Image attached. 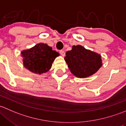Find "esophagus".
I'll list each match as a JSON object with an SVG mask.
<instances>
[{"label": "esophagus", "mask_w": 126, "mask_h": 126, "mask_svg": "<svg viewBox=\"0 0 126 126\" xmlns=\"http://www.w3.org/2000/svg\"><path fill=\"white\" fill-rule=\"evenodd\" d=\"M59 53L61 54L63 56H64L65 54V51H63V50H60V51H59Z\"/></svg>", "instance_id": "1"}]
</instances>
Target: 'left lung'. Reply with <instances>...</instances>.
Listing matches in <instances>:
<instances>
[{
	"label": "left lung",
	"instance_id": "1",
	"mask_svg": "<svg viewBox=\"0 0 126 126\" xmlns=\"http://www.w3.org/2000/svg\"><path fill=\"white\" fill-rule=\"evenodd\" d=\"M70 70L76 77L85 78L98 72L102 65L101 56L85 49L82 45H73L64 58Z\"/></svg>",
	"mask_w": 126,
	"mask_h": 126
}]
</instances>
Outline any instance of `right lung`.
<instances>
[{"label": "right lung", "instance_id": "right-lung-1", "mask_svg": "<svg viewBox=\"0 0 126 126\" xmlns=\"http://www.w3.org/2000/svg\"><path fill=\"white\" fill-rule=\"evenodd\" d=\"M24 66L31 72L41 74L47 72L59 53L52 50L47 44H36L31 48L21 51Z\"/></svg>", "mask_w": 126, "mask_h": 126}]
</instances>
